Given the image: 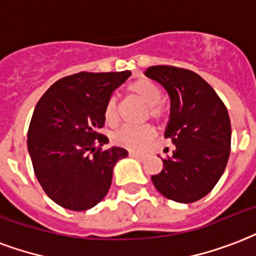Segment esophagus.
Returning a JSON list of instances; mask_svg holds the SVG:
<instances>
[{"instance_id":"34e87169","label":"esophagus","mask_w":256,"mask_h":256,"mask_svg":"<svg viewBox=\"0 0 256 256\" xmlns=\"http://www.w3.org/2000/svg\"><path fill=\"white\" fill-rule=\"evenodd\" d=\"M130 158H134V159H138V160H144L142 155H138V154H134V152H130Z\"/></svg>"}]
</instances>
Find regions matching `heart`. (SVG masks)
Returning a JSON list of instances; mask_svg holds the SVG:
<instances>
[{
    "instance_id": "heart-1",
    "label": "heart",
    "mask_w": 256,
    "mask_h": 256,
    "mask_svg": "<svg viewBox=\"0 0 256 256\" xmlns=\"http://www.w3.org/2000/svg\"><path fill=\"white\" fill-rule=\"evenodd\" d=\"M128 90L138 100H142L146 106L150 118L160 120L166 116V106L162 102V89L159 85L148 78H138L128 85ZM104 118L106 124L114 126L118 120V106L114 97H110L106 101L104 108ZM155 138V132L148 126H122L114 134L112 140L114 144L124 146L126 150L140 152L150 144Z\"/></svg>"
}]
</instances>
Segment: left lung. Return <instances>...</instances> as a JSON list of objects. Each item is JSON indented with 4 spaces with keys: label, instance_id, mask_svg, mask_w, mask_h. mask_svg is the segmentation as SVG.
Masks as SVG:
<instances>
[{
    "label": "left lung",
    "instance_id": "left-lung-1",
    "mask_svg": "<svg viewBox=\"0 0 256 256\" xmlns=\"http://www.w3.org/2000/svg\"><path fill=\"white\" fill-rule=\"evenodd\" d=\"M146 76L158 81L171 100L164 136L175 150L152 175L156 190L178 203H194L212 190L223 175L231 148L227 108L212 86L198 73L170 65H156Z\"/></svg>",
    "mask_w": 256,
    "mask_h": 256
}]
</instances>
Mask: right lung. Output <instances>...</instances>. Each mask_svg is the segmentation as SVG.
<instances>
[{
  "label": "right lung",
  "mask_w": 256,
  "mask_h": 256,
  "mask_svg": "<svg viewBox=\"0 0 256 256\" xmlns=\"http://www.w3.org/2000/svg\"><path fill=\"white\" fill-rule=\"evenodd\" d=\"M130 76L124 72H80L64 77L40 98L28 130V150L36 178L64 208L86 211L106 198L114 168L128 156L122 146L101 150L108 138L104 108L114 89Z\"/></svg>",
  "instance_id": "right-lung-1"
}]
</instances>
